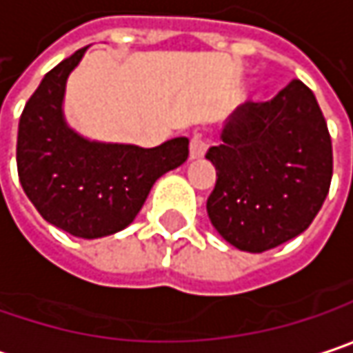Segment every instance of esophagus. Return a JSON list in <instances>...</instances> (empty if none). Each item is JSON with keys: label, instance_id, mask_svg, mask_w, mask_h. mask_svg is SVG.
Wrapping results in <instances>:
<instances>
[{"label": "esophagus", "instance_id": "esophagus-1", "mask_svg": "<svg viewBox=\"0 0 353 353\" xmlns=\"http://www.w3.org/2000/svg\"><path fill=\"white\" fill-rule=\"evenodd\" d=\"M208 151V145L202 135H192L190 139V159H202Z\"/></svg>", "mask_w": 353, "mask_h": 353}]
</instances>
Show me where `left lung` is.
<instances>
[{
  "mask_svg": "<svg viewBox=\"0 0 353 353\" xmlns=\"http://www.w3.org/2000/svg\"><path fill=\"white\" fill-rule=\"evenodd\" d=\"M206 159L216 168L212 226L232 246L265 252L299 236L323 206L334 174L327 123L315 94L289 82L267 103L232 112Z\"/></svg>",
  "mask_w": 353,
  "mask_h": 353,
  "instance_id": "left-lung-1",
  "label": "left lung"
}]
</instances>
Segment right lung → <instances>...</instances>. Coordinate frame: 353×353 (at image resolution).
<instances>
[{"mask_svg": "<svg viewBox=\"0 0 353 353\" xmlns=\"http://www.w3.org/2000/svg\"><path fill=\"white\" fill-rule=\"evenodd\" d=\"M86 48L77 50L42 79L17 127V176L42 218L81 239L127 228L157 177L179 168L190 141L176 137L153 149L88 141L62 114L68 74Z\"/></svg>", "mask_w": 353, "mask_h": 353, "instance_id": "obj_1", "label": "right lung"}]
</instances>
